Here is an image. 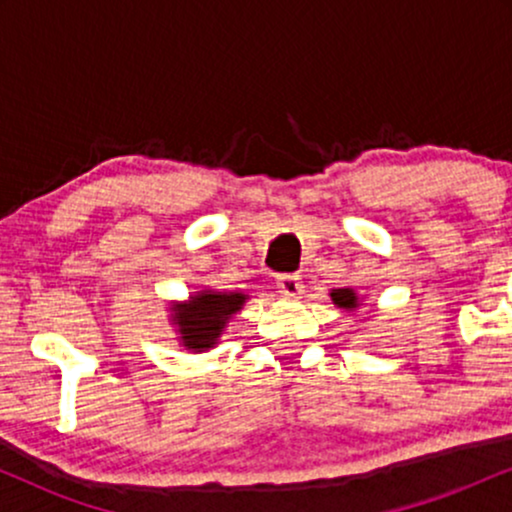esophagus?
Segmentation results:
<instances>
[{
  "mask_svg": "<svg viewBox=\"0 0 512 512\" xmlns=\"http://www.w3.org/2000/svg\"><path fill=\"white\" fill-rule=\"evenodd\" d=\"M276 289H279L281 296H298V293L303 291V281L298 274H281L279 279H276Z\"/></svg>",
  "mask_w": 512,
  "mask_h": 512,
  "instance_id": "34e87169",
  "label": "esophagus"
}]
</instances>
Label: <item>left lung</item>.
Here are the masks:
<instances>
[{"mask_svg": "<svg viewBox=\"0 0 512 512\" xmlns=\"http://www.w3.org/2000/svg\"><path fill=\"white\" fill-rule=\"evenodd\" d=\"M332 301L334 305H339V308L344 310H356L358 308V296L354 289H332Z\"/></svg>", "mask_w": 512, "mask_h": 512, "instance_id": "1", "label": "left lung"}]
</instances>
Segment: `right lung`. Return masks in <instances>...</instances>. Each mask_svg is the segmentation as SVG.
Returning <instances> with one entry per match:
<instances>
[{"mask_svg":"<svg viewBox=\"0 0 512 512\" xmlns=\"http://www.w3.org/2000/svg\"><path fill=\"white\" fill-rule=\"evenodd\" d=\"M248 301L245 293H221V291H197L190 301L175 303L173 325H178L180 342L190 351H207L219 342L226 330V322L243 308Z\"/></svg>","mask_w":512,"mask_h":512,"instance_id":"obj_1","label":"right lung"}]
</instances>
